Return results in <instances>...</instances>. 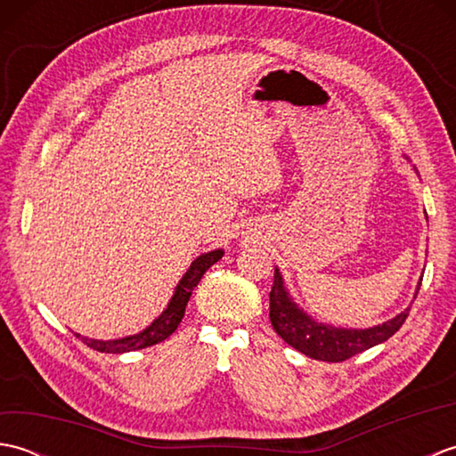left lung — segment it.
<instances>
[{
  "label": "left lung",
  "instance_id": "1",
  "mask_svg": "<svg viewBox=\"0 0 456 456\" xmlns=\"http://www.w3.org/2000/svg\"><path fill=\"white\" fill-rule=\"evenodd\" d=\"M410 309L411 307L395 315L390 322L370 329H337L331 325L315 323L312 317H307L289 299L278 270H274V284L270 289V322H273L274 331L296 351L325 362L348 361V358L366 351V348L388 341L403 325L405 317L410 315Z\"/></svg>",
  "mask_w": 456,
  "mask_h": 456
}]
</instances>
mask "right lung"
<instances>
[{
	"mask_svg": "<svg viewBox=\"0 0 456 456\" xmlns=\"http://www.w3.org/2000/svg\"><path fill=\"white\" fill-rule=\"evenodd\" d=\"M221 256H223V250H213V253L201 255L200 258L193 260L188 273L183 274V278L180 280V284L176 288V294H174V297L170 299L168 307L164 309L162 315L159 319H154L152 325L144 329L142 333L133 335V337H125V338H118V341H95V338H86V337H82V341L88 345L90 348H94V351L113 353V354L139 351V348L162 343L164 338H168L174 331H176V327L180 325L183 312H186L188 299L193 292V288L200 284V280H201L203 274H206V270L216 265ZM76 337H80V335H76Z\"/></svg>",
	"mask_w": 456,
	"mask_h": 456,
	"instance_id": "add662e5",
	"label": "right lung"
}]
</instances>
